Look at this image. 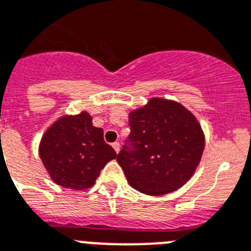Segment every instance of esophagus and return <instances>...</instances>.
<instances>
[{"label": "esophagus", "mask_w": 251, "mask_h": 251, "mask_svg": "<svg viewBox=\"0 0 251 251\" xmlns=\"http://www.w3.org/2000/svg\"><path fill=\"white\" fill-rule=\"evenodd\" d=\"M111 146H113V149L115 150V152H119V150H121V145H119V142H114L113 143V145H111Z\"/></svg>", "instance_id": "34e87169"}]
</instances>
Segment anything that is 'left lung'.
<instances>
[{"mask_svg":"<svg viewBox=\"0 0 251 251\" xmlns=\"http://www.w3.org/2000/svg\"><path fill=\"white\" fill-rule=\"evenodd\" d=\"M129 127L117 161L130 187L149 196H164L183 187L204 150L197 118L179 102L152 98L130 111Z\"/></svg>","mask_w":251,"mask_h":251,"instance_id":"left-lung-1","label":"left lung"}]
</instances>
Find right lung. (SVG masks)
<instances>
[{
    "label": "right lung",
    "instance_id": "obj_1",
    "mask_svg": "<svg viewBox=\"0 0 251 251\" xmlns=\"http://www.w3.org/2000/svg\"><path fill=\"white\" fill-rule=\"evenodd\" d=\"M39 156L55 184L82 190L93 187L101 169L117 153L104 141V130L94 127L91 115L82 111L63 115L47 129Z\"/></svg>",
    "mask_w": 251,
    "mask_h": 251
}]
</instances>
